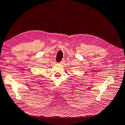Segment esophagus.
<instances>
[{
	"label": "esophagus",
	"instance_id": "1",
	"mask_svg": "<svg viewBox=\"0 0 125 125\" xmlns=\"http://www.w3.org/2000/svg\"><path fill=\"white\" fill-rule=\"evenodd\" d=\"M63 62H64V60H62V61H61V62H60V63H63Z\"/></svg>",
	"mask_w": 125,
	"mask_h": 125
}]
</instances>
